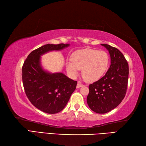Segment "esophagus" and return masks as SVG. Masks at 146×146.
<instances>
[{
	"label": "esophagus",
	"instance_id": "obj_1",
	"mask_svg": "<svg viewBox=\"0 0 146 146\" xmlns=\"http://www.w3.org/2000/svg\"><path fill=\"white\" fill-rule=\"evenodd\" d=\"M83 85L80 82H78V83H77V85H76V88H79L80 87H82V86H83Z\"/></svg>",
	"mask_w": 146,
	"mask_h": 146
}]
</instances>
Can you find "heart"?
I'll use <instances>...</instances> for the list:
<instances>
[{"label": "heart", "instance_id": "1", "mask_svg": "<svg viewBox=\"0 0 146 146\" xmlns=\"http://www.w3.org/2000/svg\"><path fill=\"white\" fill-rule=\"evenodd\" d=\"M71 62L65 64L67 72L71 76L78 75V70H82V76L86 82H97L106 72L110 64L107 52L92 49H84L73 52Z\"/></svg>", "mask_w": 146, "mask_h": 146}]
</instances>
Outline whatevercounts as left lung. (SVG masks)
I'll use <instances>...</instances> for the list:
<instances>
[{"instance_id": "obj_1", "label": "left lung", "mask_w": 146, "mask_h": 146, "mask_svg": "<svg viewBox=\"0 0 146 146\" xmlns=\"http://www.w3.org/2000/svg\"><path fill=\"white\" fill-rule=\"evenodd\" d=\"M109 52L110 66L105 76L89 85L86 101L90 109L105 113L114 109L124 98L129 79V64L119 49L101 44Z\"/></svg>"}]
</instances>
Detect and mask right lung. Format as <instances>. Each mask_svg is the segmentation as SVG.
<instances>
[{"instance_id":"right-lung-1","label":"right lung","mask_w":146,"mask_h":146,"mask_svg":"<svg viewBox=\"0 0 146 146\" xmlns=\"http://www.w3.org/2000/svg\"><path fill=\"white\" fill-rule=\"evenodd\" d=\"M70 44H47L33 51L24 61L23 82L26 94L34 106L45 113L60 112L66 106L77 82L62 73L45 70L41 64V56L52 51H61Z\"/></svg>"}]
</instances>
